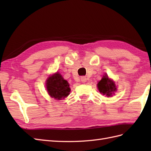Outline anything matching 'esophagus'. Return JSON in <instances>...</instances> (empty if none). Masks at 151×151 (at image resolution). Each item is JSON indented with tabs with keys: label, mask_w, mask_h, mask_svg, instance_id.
Here are the masks:
<instances>
[{
	"label": "esophagus",
	"mask_w": 151,
	"mask_h": 151,
	"mask_svg": "<svg viewBox=\"0 0 151 151\" xmlns=\"http://www.w3.org/2000/svg\"><path fill=\"white\" fill-rule=\"evenodd\" d=\"M81 79V81L82 82H86V78L85 77V76H82Z\"/></svg>",
	"instance_id": "obj_1"
}]
</instances>
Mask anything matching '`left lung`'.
<instances>
[{
  "instance_id": "1",
  "label": "left lung",
  "mask_w": 151,
  "mask_h": 151,
  "mask_svg": "<svg viewBox=\"0 0 151 151\" xmlns=\"http://www.w3.org/2000/svg\"><path fill=\"white\" fill-rule=\"evenodd\" d=\"M97 86L99 91L108 97H110L114 91H117L115 83L111 81L107 75L103 76L101 81L98 83Z\"/></svg>"
}]
</instances>
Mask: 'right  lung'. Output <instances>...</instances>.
<instances>
[{
  "instance_id": "right-lung-1",
  "label": "right lung",
  "mask_w": 151,
  "mask_h": 151,
  "mask_svg": "<svg viewBox=\"0 0 151 151\" xmlns=\"http://www.w3.org/2000/svg\"><path fill=\"white\" fill-rule=\"evenodd\" d=\"M46 86L51 97L58 100L65 98L69 94L70 88L68 82L64 80L58 73L48 78Z\"/></svg>"
}]
</instances>
